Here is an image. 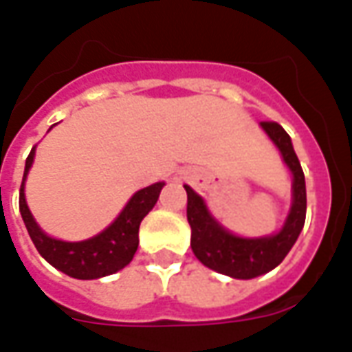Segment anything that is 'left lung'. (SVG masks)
Instances as JSON below:
<instances>
[{"instance_id":"left-lung-1","label":"left lung","mask_w":352,"mask_h":352,"mask_svg":"<svg viewBox=\"0 0 352 352\" xmlns=\"http://www.w3.org/2000/svg\"><path fill=\"white\" fill-rule=\"evenodd\" d=\"M265 133L279 146L283 160L294 175L292 183V207L279 234L260 239H245L230 234L207 211L204 199L190 186L186 188V219L192 228L190 247L196 258L214 272L224 273L234 279H252L262 273L272 272L292 249L305 222L307 196L305 177L300 160L292 148V141L283 126L272 120L260 122Z\"/></svg>"}]
</instances>
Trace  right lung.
<instances>
[{"label":"right lung","mask_w":352,"mask_h":352,"mask_svg":"<svg viewBox=\"0 0 352 352\" xmlns=\"http://www.w3.org/2000/svg\"><path fill=\"white\" fill-rule=\"evenodd\" d=\"M35 146L26 158V169L20 184V214L22 221L26 224L28 234L34 241L35 249L39 251L43 258L56 270L64 272L69 277L75 279H98L105 277L111 273L122 270L133 258L139 245V224L145 219V214L151 211L160 196V190L164 183H156L146 186L143 190L135 192L124 211L118 214L109 228H105L98 236L90 237L87 241H60L54 237H49L43 232L34 217L30 213L24 198V181L32 162H34Z\"/></svg>","instance_id":"add662e5"}]
</instances>
